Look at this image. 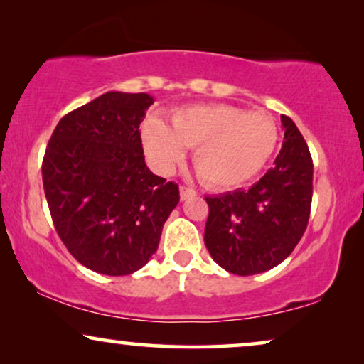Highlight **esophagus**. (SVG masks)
<instances>
[{
    "label": "esophagus",
    "instance_id": "1",
    "mask_svg": "<svg viewBox=\"0 0 364 364\" xmlns=\"http://www.w3.org/2000/svg\"><path fill=\"white\" fill-rule=\"evenodd\" d=\"M195 196H196V191L193 190V188L179 186V198H181V201L190 200V198H195Z\"/></svg>",
    "mask_w": 364,
    "mask_h": 364
}]
</instances>
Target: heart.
<instances>
[{
  "label": "heart",
  "mask_w": 364,
  "mask_h": 364,
  "mask_svg": "<svg viewBox=\"0 0 364 364\" xmlns=\"http://www.w3.org/2000/svg\"><path fill=\"white\" fill-rule=\"evenodd\" d=\"M144 153L156 171L169 174L193 148V164L211 188H235L253 179L273 156L278 126L264 113L232 105H198L174 111L171 124L148 118L141 126Z\"/></svg>",
  "instance_id": "b5f03b06"
}]
</instances>
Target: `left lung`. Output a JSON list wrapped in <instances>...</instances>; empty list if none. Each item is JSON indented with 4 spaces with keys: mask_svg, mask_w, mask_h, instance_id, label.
<instances>
[{
    "mask_svg": "<svg viewBox=\"0 0 364 364\" xmlns=\"http://www.w3.org/2000/svg\"><path fill=\"white\" fill-rule=\"evenodd\" d=\"M283 148L250 190L206 196L205 245L211 258L238 276L264 273L287 259L308 226L313 159L291 118L281 114Z\"/></svg>",
    "mask_w": 364,
    "mask_h": 364,
    "instance_id": "1",
    "label": "left lung"
}]
</instances>
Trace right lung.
<instances>
[{
  "label": "right lung",
  "mask_w": 364,
  "mask_h": 364,
  "mask_svg": "<svg viewBox=\"0 0 364 364\" xmlns=\"http://www.w3.org/2000/svg\"><path fill=\"white\" fill-rule=\"evenodd\" d=\"M146 93L108 91L60 119L43 158L56 232L88 269L124 276L156 253L179 201L176 183L149 171L139 124Z\"/></svg>",
  "instance_id": "1"
}]
</instances>
